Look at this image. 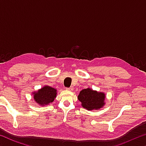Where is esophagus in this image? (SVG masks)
Returning a JSON list of instances; mask_svg holds the SVG:
<instances>
[{
	"label": "esophagus",
	"mask_w": 146,
	"mask_h": 146,
	"mask_svg": "<svg viewBox=\"0 0 146 146\" xmlns=\"http://www.w3.org/2000/svg\"><path fill=\"white\" fill-rule=\"evenodd\" d=\"M66 90H68V91H73V87L67 88H66Z\"/></svg>",
	"instance_id": "obj_1"
}]
</instances>
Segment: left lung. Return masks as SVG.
Returning a JSON list of instances; mask_svg holds the SVG:
<instances>
[{"label":"left lung","mask_w":146,"mask_h":146,"mask_svg":"<svg viewBox=\"0 0 146 146\" xmlns=\"http://www.w3.org/2000/svg\"><path fill=\"white\" fill-rule=\"evenodd\" d=\"M78 99L82 102V107L88 110H97L105 104L104 94L90 88L80 91Z\"/></svg>","instance_id":"obj_1"}]
</instances>
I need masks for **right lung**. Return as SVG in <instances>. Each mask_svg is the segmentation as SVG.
I'll return each mask as SVG.
<instances>
[{"instance_id": "right-lung-1", "label": "right lung", "mask_w": 146, "mask_h": 146, "mask_svg": "<svg viewBox=\"0 0 146 146\" xmlns=\"http://www.w3.org/2000/svg\"><path fill=\"white\" fill-rule=\"evenodd\" d=\"M34 100L42 106L47 105L53 102L56 95V90L49 86H44L37 93H33Z\"/></svg>"}]
</instances>
